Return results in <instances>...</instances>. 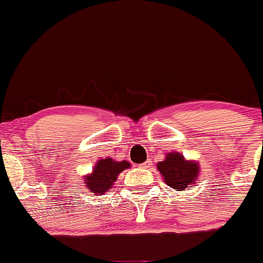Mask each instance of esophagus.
I'll list each match as a JSON object with an SVG mask.
<instances>
[{
  "label": "esophagus",
  "mask_w": 263,
  "mask_h": 263,
  "mask_svg": "<svg viewBox=\"0 0 263 263\" xmlns=\"http://www.w3.org/2000/svg\"><path fill=\"white\" fill-rule=\"evenodd\" d=\"M151 165H152V161H151V159H147L146 162H144V163H142V164H141V167H142V168H149Z\"/></svg>",
  "instance_id": "1"
}]
</instances>
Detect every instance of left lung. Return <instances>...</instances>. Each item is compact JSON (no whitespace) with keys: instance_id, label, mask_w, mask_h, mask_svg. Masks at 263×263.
Instances as JSON below:
<instances>
[{"instance_id":"left-lung-1","label":"left lung","mask_w":263,"mask_h":263,"mask_svg":"<svg viewBox=\"0 0 263 263\" xmlns=\"http://www.w3.org/2000/svg\"><path fill=\"white\" fill-rule=\"evenodd\" d=\"M163 180L171 188L184 190L198 182L199 164L194 161H186L183 155L178 152L168 153L164 161L157 164Z\"/></svg>"}]
</instances>
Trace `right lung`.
Listing matches in <instances>:
<instances>
[{
  "label": "right lung",
  "mask_w": 263,
  "mask_h": 263,
  "mask_svg": "<svg viewBox=\"0 0 263 263\" xmlns=\"http://www.w3.org/2000/svg\"><path fill=\"white\" fill-rule=\"evenodd\" d=\"M129 167L131 164L127 161L119 162L111 158L99 159L95 163L92 173L84 178L85 180L84 184L87 186V189L91 190V193L101 195L105 192H108L114 185V182H116L119 174Z\"/></svg>",
  "instance_id": "right-lung-1"
}]
</instances>
